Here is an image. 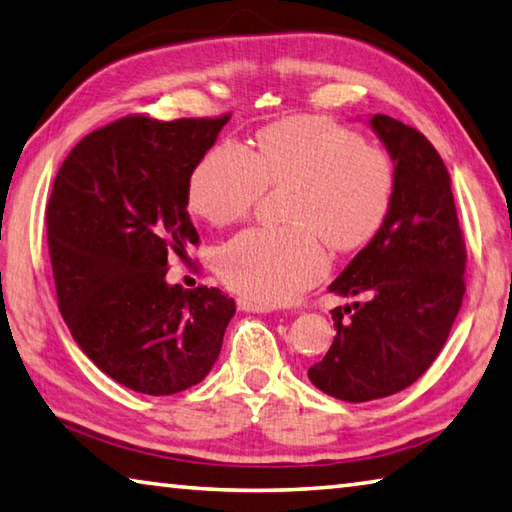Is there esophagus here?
I'll list each match as a JSON object with an SVG mask.
<instances>
[{"mask_svg": "<svg viewBox=\"0 0 512 512\" xmlns=\"http://www.w3.org/2000/svg\"><path fill=\"white\" fill-rule=\"evenodd\" d=\"M237 305L241 311H250V314H271L273 311L271 305H264V302H255L250 298H239Z\"/></svg>", "mask_w": 512, "mask_h": 512, "instance_id": "1", "label": "esophagus"}]
</instances>
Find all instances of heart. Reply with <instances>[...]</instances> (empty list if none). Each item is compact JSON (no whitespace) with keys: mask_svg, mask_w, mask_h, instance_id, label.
Returning a JSON list of instances; mask_svg holds the SVG:
<instances>
[{"mask_svg":"<svg viewBox=\"0 0 512 512\" xmlns=\"http://www.w3.org/2000/svg\"><path fill=\"white\" fill-rule=\"evenodd\" d=\"M293 180L287 228H250L221 248V280L264 305L289 302L325 275V237L341 250L375 237L391 207L395 173L384 151L327 119L296 117L259 131L257 151L223 140L189 176L192 212L228 225L253 210L266 185Z\"/></svg>","mask_w":512,"mask_h":512,"instance_id":"b5f03b06","label":"heart"}]
</instances>
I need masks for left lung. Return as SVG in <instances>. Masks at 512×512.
I'll return each mask as SVG.
<instances>
[{
  "mask_svg": "<svg viewBox=\"0 0 512 512\" xmlns=\"http://www.w3.org/2000/svg\"><path fill=\"white\" fill-rule=\"evenodd\" d=\"M368 124L395 167L391 207L329 284L334 296L366 302L332 309L334 343L307 372L318 391L343 402L411 386L443 350L465 293V244L443 158L402 121L372 115Z\"/></svg>",
  "mask_w": 512,
  "mask_h": 512,
  "instance_id": "8db88e82",
  "label": "left lung"
}]
</instances>
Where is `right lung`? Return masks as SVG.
I'll return each instance as SVG.
<instances>
[{
	"instance_id": "1",
	"label": "right lung",
	"mask_w": 512,
	"mask_h": 512,
	"mask_svg": "<svg viewBox=\"0 0 512 512\" xmlns=\"http://www.w3.org/2000/svg\"><path fill=\"white\" fill-rule=\"evenodd\" d=\"M230 115L126 117L90 133L58 169L47 241L60 316L94 366L144 395L196 386L219 359L235 300L167 282L198 244L187 185Z\"/></svg>"
}]
</instances>
